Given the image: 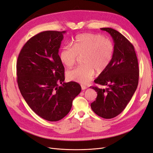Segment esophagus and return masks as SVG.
Returning a JSON list of instances; mask_svg holds the SVG:
<instances>
[{"label": "esophagus", "instance_id": "34e87169", "mask_svg": "<svg viewBox=\"0 0 153 153\" xmlns=\"http://www.w3.org/2000/svg\"><path fill=\"white\" fill-rule=\"evenodd\" d=\"M81 87H82V90H85V89H87V87L85 85H81Z\"/></svg>", "mask_w": 153, "mask_h": 153}]
</instances>
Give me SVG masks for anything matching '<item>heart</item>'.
Returning <instances> with one entry per match:
<instances>
[{
    "mask_svg": "<svg viewBox=\"0 0 153 153\" xmlns=\"http://www.w3.org/2000/svg\"><path fill=\"white\" fill-rule=\"evenodd\" d=\"M70 45L64 46L59 53L60 60L68 68L73 66L79 57L84 65L69 70V79L85 84L97 73L105 71L113 59L114 45L112 41L96 34L84 33L77 35Z\"/></svg>",
    "mask_w": 153,
    "mask_h": 153,
    "instance_id": "obj_1",
    "label": "heart"
}]
</instances>
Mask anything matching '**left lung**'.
I'll return each instance as SVG.
<instances>
[{
  "instance_id": "8db88e82",
  "label": "left lung",
  "mask_w": 153,
  "mask_h": 153,
  "mask_svg": "<svg viewBox=\"0 0 153 153\" xmlns=\"http://www.w3.org/2000/svg\"><path fill=\"white\" fill-rule=\"evenodd\" d=\"M101 30L108 32L112 37L115 51L109 66L94 80L96 84L106 88L90 87L98 94L91 106L98 116L112 119L123 112L135 93L138 84L139 69L133 45L116 30Z\"/></svg>"
}]
</instances>
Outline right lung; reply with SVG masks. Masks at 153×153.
Returning <instances> with one entry per match:
<instances>
[{"label":"right lung","instance_id":"add662e5","mask_svg":"<svg viewBox=\"0 0 153 153\" xmlns=\"http://www.w3.org/2000/svg\"><path fill=\"white\" fill-rule=\"evenodd\" d=\"M65 32L47 30L32 37L16 62L17 83L23 98L37 115L48 121L65 117L81 91L78 83L64 82L59 49Z\"/></svg>","mask_w":153,"mask_h":153}]
</instances>
